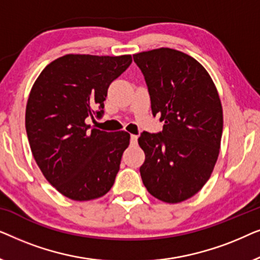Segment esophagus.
<instances>
[{"instance_id": "esophagus-1", "label": "esophagus", "mask_w": 260, "mask_h": 260, "mask_svg": "<svg viewBox=\"0 0 260 260\" xmlns=\"http://www.w3.org/2000/svg\"><path fill=\"white\" fill-rule=\"evenodd\" d=\"M137 140H138V136H136V135H131L130 136V143L133 145L137 144Z\"/></svg>"}]
</instances>
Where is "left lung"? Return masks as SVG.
Listing matches in <instances>:
<instances>
[{
    "label": "left lung",
    "mask_w": 260,
    "mask_h": 260,
    "mask_svg": "<svg viewBox=\"0 0 260 260\" xmlns=\"http://www.w3.org/2000/svg\"><path fill=\"white\" fill-rule=\"evenodd\" d=\"M144 74L152 115L162 133H143L138 144L145 161L142 181L152 197L179 204L201 190L218 159L222 106L211 76L200 62L172 48L134 54Z\"/></svg>",
    "instance_id": "8db88e82"
}]
</instances>
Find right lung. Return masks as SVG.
I'll return each instance as SVG.
<instances>
[{"label":"right lung","mask_w":260,"mask_h":260,"mask_svg":"<svg viewBox=\"0 0 260 260\" xmlns=\"http://www.w3.org/2000/svg\"><path fill=\"white\" fill-rule=\"evenodd\" d=\"M131 61L130 54H66L48 63L31 87L26 106L31 154L46 180L71 200L102 198L115 183L130 135L90 130L86 118L103 115L110 84Z\"/></svg>","instance_id":"right-lung-1"}]
</instances>
